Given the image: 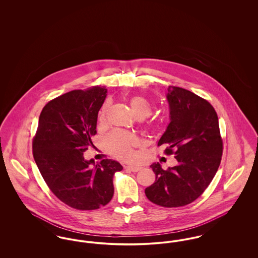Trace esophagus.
<instances>
[{
    "label": "esophagus",
    "mask_w": 258,
    "mask_h": 258,
    "mask_svg": "<svg viewBox=\"0 0 258 258\" xmlns=\"http://www.w3.org/2000/svg\"><path fill=\"white\" fill-rule=\"evenodd\" d=\"M125 168H126V170L132 172H138L141 169V167H139V166H126Z\"/></svg>",
    "instance_id": "obj_1"
}]
</instances>
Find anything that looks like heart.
<instances>
[{"instance_id": "heart-1", "label": "heart", "mask_w": 258, "mask_h": 258, "mask_svg": "<svg viewBox=\"0 0 258 258\" xmlns=\"http://www.w3.org/2000/svg\"><path fill=\"white\" fill-rule=\"evenodd\" d=\"M131 107L138 118H146L152 113V105L147 98L143 96H135L130 99ZM110 108V102L105 101L98 113V124L105 125L107 114ZM151 126V124H150ZM139 144L137 136L123 131H113L105 137L104 145L106 151L119 160L131 161L135 157V148Z\"/></svg>"}]
</instances>
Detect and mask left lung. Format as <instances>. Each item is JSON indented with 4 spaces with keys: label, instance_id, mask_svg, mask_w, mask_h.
I'll return each mask as SVG.
<instances>
[{
    "label": "left lung",
    "instance_id": "8db88e82",
    "mask_svg": "<svg viewBox=\"0 0 258 258\" xmlns=\"http://www.w3.org/2000/svg\"><path fill=\"white\" fill-rule=\"evenodd\" d=\"M170 120L158 146L174 155L176 166L151 165L156 181L145 188L148 199L162 207L185 206L200 197L221 164L223 143L217 112L208 100L183 88L168 87Z\"/></svg>",
    "mask_w": 258,
    "mask_h": 258
}]
</instances>
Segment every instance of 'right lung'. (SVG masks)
Returning a JSON list of instances; mask_svg holds the SVG:
<instances>
[{"label":"right lung","instance_id":"obj_1","mask_svg":"<svg viewBox=\"0 0 258 258\" xmlns=\"http://www.w3.org/2000/svg\"><path fill=\"white\" fill-rule=\"evenodd\" d=\"M105 87L74 90L48 101L39 115L33 156L54 196L76 210H96L109 203L113 176L123 166L109 159L91 166L83 153L93 145Z\"/></svg>","mask_w":258,"mask_h":258}]
</instances>
